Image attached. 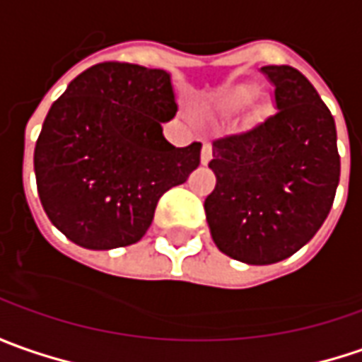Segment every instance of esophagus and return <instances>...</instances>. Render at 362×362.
Segmentation results:
<instances>
[{
    "mask_svg": "<svg viewBox=\"0 0 362 362\" xmlns=\"http://www.w3.org/2000/svg\"><path fill=\"white\" fill-rule=\"evenodd\" d=\"M210 160H212V146H210L208 142H204V144H202V154H200V162H202V164L206 166V164H208Z\"/></svg>",
    "mask_w": 362,
    "mask_h": 362,
    "instance_id": "1",
    "label": "esophagus"
}]
</instances>
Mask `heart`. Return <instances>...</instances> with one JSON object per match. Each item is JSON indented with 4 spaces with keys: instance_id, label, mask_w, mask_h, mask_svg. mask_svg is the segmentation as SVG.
<instances>
[{
    "instance_id": "1",
    "label": "heart",
    "mask_w": 362,
    "mask_h": 362,
    "mask_svg": "<svg viewBox=\"0 0 362 362\" xmlns=\"http://www.w3.org/2000/svg\"><path fill=\"white\" fill-rule=\"evenodd\" d=\"M255 88L250 83H230L220 90L216 102H218V106L226 107V110H236V107L246 106L255 98Z\"/></svg>"
}]
</instances>
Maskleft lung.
<instances>
[{
	"label": "left lung",
	"instance_id": "8db88e82",
	"mask_svg": "<svg viewBox=\"0 0 362 362\" xmlns=\"http://www.w3.org/2000/svg\"><path fill=\"white\" fill-rule=\"evenodd\" d=\"M276 114L212 144L216 186L204 200L220 252L272 264L322 226L341 176L334 118L315 86L291 66H264Z\"/></svg>",
	"mask_w": 362,
	"mask_h": 362
}]
</instances>
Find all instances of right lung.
I'll return each mask as SVG.
<instances>
[{
    "label": "right lung",
    "instance_id": "1",
    "mask_svg": "<svg viewBox=\"0 0 362 362\" xmlns=\"http://www.w3.org/2000/svg\"><path fill=\"white\" fill-rule=\"evenodd\" d=\"M178 112L166 69L95 64L52 104L33 152L47 218L90 250L130 246L160 196L188 180L202 144L176 148L162 124Z\"/></svg>",
    "mask_w": 362,
    "mask_h": 362
}]
</instances>
